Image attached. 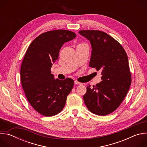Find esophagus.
I'll return each instance as SVG.
<instances>
[{"label": "esophagus", "instance_id": "obj_1", "mask_svg": "<svg viewBox=\"0 0 147 147\" xmlns=\"http://www.w3.org/2000/svg\"><path fill=\"white\" fill-rule=\"evenodd\" d=\"M74 84H76V85H82V83L80 82H78L77 81H74Z\"/></svg>", "mask_w": 147, "mask_h": 147}]
</instances>
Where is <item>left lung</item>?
Instances as JSON below:
<instances>
[{"label":"left lung","instance_id":"8db88e82","mask_svg":"<svg viewBox=\"0 0 147 147\" xmlns=\"http://www.w3.org/2000/svg\"><path fill=\"white\" fill-rule=\"evenodd\" d=\"M88 39L92 52L89 66L101 71V79L93 88L87 87L83 99L88 110L105 116L115 111L126 96L131 78L127 55L118 42L108 34L97 30H82Z\"/></svg>","mask_w":147,"mask_h":147}]
</instances>
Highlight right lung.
I'll return each mask as SVG.
<instances>
[{
  "mask_svg": "<svg viewBox=\"0 0 147 147\" xmlns=\"http://www.w3.org/2000/svg\"><path fill=\"white\" fill-rule=\"evenodd\" d=\"M76 36L74 32L65 30L42 34L30 45L22 61L20 76L25 95L32 108L45 116L62 111L73 87L71 78L55 80L51 69L63 45Z\"/></svg>",
  "mask_w": 147,
  "mask_h": 147,
  "instance_id": "right-lung-1",
  "label": "right lung"
}]
</instances>
